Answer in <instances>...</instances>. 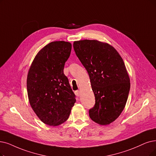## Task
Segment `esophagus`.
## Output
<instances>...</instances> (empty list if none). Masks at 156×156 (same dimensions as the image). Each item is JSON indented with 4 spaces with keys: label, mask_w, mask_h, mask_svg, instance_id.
<instances>
[{
    "label": "esophagus",
    "mask_w": 156,
    "mask_h": 156,
    "mask_svg": "<svg viewBox=\"0 0 156 156\" xmlns=\"http://www.w3.org/2000/svg\"><path fill=\"white\" fill-rule=\"evenodd\" d=\"M75 94H76L77 96L79 97L80 95V91H79V90L76 91H75Z\"/></svg>",
    "instance_id": "34e87169"
}]
</instances>
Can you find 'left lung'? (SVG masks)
<instances>
[{"label":"left lung","instance_id":"obj_1","mask_svg":"<svg viewBox=\"0 0 156 156\" xmlns=\"http://www.w3.org/2000/svg\"><path fill=\"white\" fill-rule=\"evenodd\" d=\"M77 56L86 69L95 104L89 110L91 119L109 125L120 115L130 90V79L123 59L107 43L84 40L73 42Z\"/></svg>","mask_w":156,"mask_h":156}]
</instances>
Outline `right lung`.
<instances>
[{"mask_svg":"<svg viewBox=\"0 0 156 156\" xmlns=\"http://www.w3.org/2000/svg\"><path fill=\"white\" fill-rule=\"evenodd\" d=\"M72 44L52 41L36 54L29 70L27 90L31 108L40 120L50 126L67 120L76 101L63 73Z\"/></svg>","mask_w":156,"mask_h":156,"instance_id":"obj_1","label":"right lung"}]
</instances>
